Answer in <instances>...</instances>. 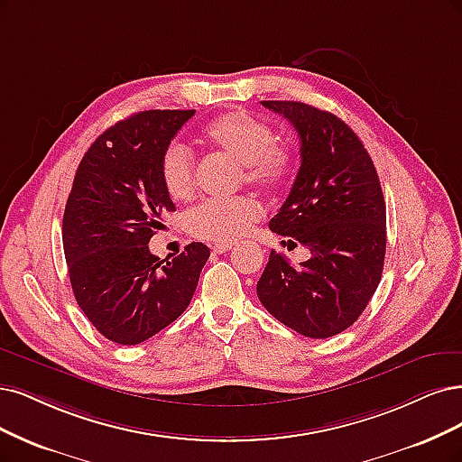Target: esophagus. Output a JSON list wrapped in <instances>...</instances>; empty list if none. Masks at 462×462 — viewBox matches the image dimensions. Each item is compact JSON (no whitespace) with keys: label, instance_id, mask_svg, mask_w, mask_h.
<instances>
[{"label":"esophagus","instance_id":"34e87169","mask_svg":"<svg viewBox=\"0 0 462 462\" xmlns=\"http://www.w3.org/2000/svg\"><path fill=\"white\" fill-rule=\"evenodd\" d=\"M233 248V245H216L214 248H212V252L214 254H224V252H229Z\"/></svg>","mask_w":462,"mask_h":462}]
</instances>
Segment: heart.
Here are the masks:
<instances>
[{
  "label": "heart",
  "mask_w": 462,
  "mask_h": 462,
  "mask_svg": "<svg viewBox=\"0 0 462 462\" xmlns=\"http://www.w3.org/2000/svg\"><path fill=\"white\" fill-rule=\"evenodd\" d=\"M208 145L231 158L243 170L246 183L260 189H277L292 171V152L275 143L267 122L243 110L221 115L204 128ZM161 178L173 200H189L197 189V170L190 152L171 143L161 161ZM260 204L241 197L233 200H204L185 216L189 233L217 245H233L260 219Z\"/></svg>",
  "instance_id": "obj_1"
}]
</instances>
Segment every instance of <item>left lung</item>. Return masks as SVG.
Listing matches in <instances>:
<instances>
[{
	"label": "left lung",
	"instance_id": "left-lung-1",
	"mask_svg": "<svg viewBox=\"0 0 462 462\" xmlns=\"http://www.w3.org/2000/svg\"><path fill=\"white\" fill-rule=\"evenodd\" d=\"M262 105L294 125L301 156L291 195L269 229L292 236L311 258L294 267L272 250L258 298L282 325L308 338H328L359 319L383 277V187L367 149L338 116L298 101Z\"/></svg>",
	"mask_w": 462,
	"mask_h": 462
}]
</instances>
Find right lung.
<instances>
[{"mask_svg":"<svg viewBox=\"0 0 462 462\" xmlns=\"http://www.w3.org/2000/svg\"><path fill=\"white\" fill-rule=\"evenodd\" d=\"M195 110H145L108 128L79 162L62 217L72 292L105 338L134 346L187 310L210 248L164 262L151 236L176 210L161 178L171 139Z\"/></svg>","mask_w":462,"mask_h":462,"instance_id":"add662e5","label":"right lung"}]
</instances>
